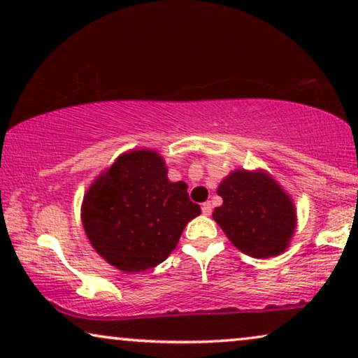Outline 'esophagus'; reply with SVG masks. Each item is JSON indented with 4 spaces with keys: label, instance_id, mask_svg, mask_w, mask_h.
Wrapping results in <instances>:
<instances>
[{
    "label": "esophagus",
    "instance_id": "obj_1",
    "mask_svg": "<svg viewBox=\"0 0 358 358\" xmlns=\"http://www.w3.org/2000/svg\"><path fill=\"white\" fill-rule=\"evenodd\" d=\"M202 213L205 215V217H208V215L212 213V203H210V202L202 203Z\"/></svg>",
    "mask_w": 358,
    "mask_h": 358
}]
</instances>
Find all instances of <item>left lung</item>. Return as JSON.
I'll return each mask as SVG.
<instances>
[{"label": "left lung", "instance_id": "8db88e82", "mask_svg": "<svg viewBox=\"0 0 358 358\" xmlns=\"http://www.w3.org/2000/svg\"><path fill=\"white\" fill-rule=\"evenodd\" d=\"M217 192L223 205L215 208L213 220L239 251L259 259L285 251L296 227L295 207L275 180L234 171Z\"/></svg>", "mask_w": 358, "mask_h": 358}]
</instances>
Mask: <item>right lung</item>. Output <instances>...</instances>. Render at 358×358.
Returning <instances> with one entry per match:
<instances>
[{"instance_id": "right-lung-1", "label": "right lung", "mask_w": 358, "mask_h": 358, "mask_svg": "<svg viewBox=\"0 0 358 358\" xmlns=\"http://www.w3.org/2000/svg\"><path fill=\"white\" fill-rule=\"evenodd\" d=\"M83 227L97 252L124 272L168 259L200 207L185 182H171L158 153L136 150L117 158L83 200Z\"/></svg>"}]
</instances>
